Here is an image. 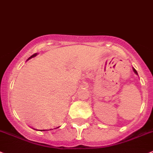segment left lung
Returning <instances> with one entry per match:
<instances>
[{
    "instance_id": "1",
    "label": "left lung",
    "mask_w": 153,
    "mask_h": 153,
    "mask_svg": "<svg viewBox=\"0 0 153 153\" xmlns=\"http://www.w3.org/2000/svg\"><path fill=\"white\" fill-rule=\"evenodd\" d=\"M132 69H133V71H134V73H135V74H136V75H138V74H137V71H136V70H135V69H134V67H133V68H132Z\"/></svg>"
}]
</instances>
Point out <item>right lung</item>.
Returning <instances> with one entry per match:
<instances>
[{
  "label": "right lung",
  "mask_w": 153,
  "mask_h": 153,
  "mask_svg": "<svg viewBox=\"0 0 153 153\" xmlns=\"http://www.w3.org/2000/svg\"><path fill=\"white\" fill-rule=\"evenodd\" d=\"M36 55H37V54H34L33 55H32V56H31V57H30L29 58L27 59V60H30V59H31V58H32V57H36ZM57 128H59V127H57ZM50 130H51V129H50ZM40 131H45V130H40Z\"/></svg>",
  "instance_id": "add662e5"
}]
</instances>
